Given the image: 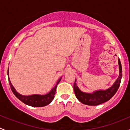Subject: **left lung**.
Masks as SVG:
<instances>
[{
    "instance_id": "1",
    "label": "left lung",
    "mask_w": 130,
    "mask_h": 130,
    "mask_svg": "<svg viewBox=\"0 0 130 130\" xmlns=\"http://www.w3.org/2000/svg\"><path fill=\"white\" fill-rule=\"evenodd\" d=\"M119 69H120V75L116 80L113 86L106 90H98L94 92L93 94H87V93L82 92L79 90L77 86L75 81L73 84V90L76 98L78 99L80 102L86 105L97 106L99 104L104 103L109 100L117 92L121 83L122 77V67L120 59L118 60Z\"/></svg>"
}]
</instances>
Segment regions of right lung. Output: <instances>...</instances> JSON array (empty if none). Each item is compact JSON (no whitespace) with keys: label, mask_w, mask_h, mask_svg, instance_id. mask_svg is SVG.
I'll return each mask as SVG.
<instances>
[{"label":"right lung","mask_w":130,"mask_h":130,"mask_svg":"<svg viewBox=\"0 0 130 130\" xmlns=\"http://www.w3.org/2000/svg\"><path fill=\"white\" fill-rule=\"evenodd\" d=\"M7 75H9L8 72H7ZM8 78L10 89H11L12 91L14 93V95L16 96V98H18L19 100L21 101L24 104L29 106H33V107H43V106L49 104L53 100V99H54L57 84L60 82V80H61V78H60L58 80L57 85L53 87V89L51 90L48 94H46V95H29V96H25V95H21V94H19V93H18L15 91L14 87L12 85L11 82H10V80H9V77Z\"/></svg>","instance_id":"obj_1"}]
</instances>
